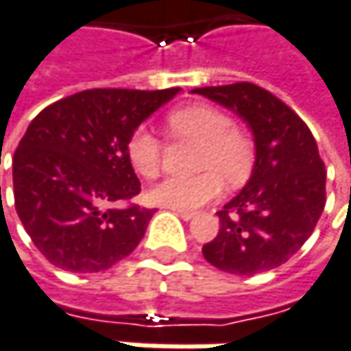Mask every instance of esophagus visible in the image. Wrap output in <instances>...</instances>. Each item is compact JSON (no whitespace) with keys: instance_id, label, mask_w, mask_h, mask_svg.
<instances>
[{"instance_id":"obj_1","label":"esophagus","mask_w":351,"mask_h":351,"mask_svg":"<svg viewBox=\"0 0 351 351\" xmlns=\"http://www.w3.org/2000/svg\"><path fill=\"white\" fill-rule=\"evenodd\" d=\"M182 220H192L194 216H196V212H188V210H173Z\"/></svg>"}]
</instances>
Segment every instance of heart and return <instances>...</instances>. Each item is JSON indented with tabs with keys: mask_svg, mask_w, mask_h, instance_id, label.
I'll use <instances>...</instances> for the list:
<instances>
[{
	"mask_svg": "<svg viewBox=\"0 0 351 351\" xmlns=\"http://www.w3.org/2000/svg\"><path fill=\"white\" fill-rule=\"evenodd\" d=\"M167 129L176 139H192L202 143L197 167L210 169L192 178H165L149 190V199L171 210H196L222 194L220 171L230 184H241L248 178L254 161L252 139L234 127L224 110L210 105H192L173 110L167 117ZM127 154L133 169L143 178H155L161 167L163 143L149 129H137Z\"/></svg>",
	"mask_w": 351,
	"mask_h": 351,
	"instance_id": "b5f03b06",
	"label": "heart"
}]
</instances>
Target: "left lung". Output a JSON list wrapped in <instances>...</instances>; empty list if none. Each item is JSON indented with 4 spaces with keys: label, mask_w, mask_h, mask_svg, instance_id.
<instances>
[{
    "label": "left lung",
    "mask_w": 351,
    "mask_h": 351,
    "mask_svg": "<svg viewBox=\"0 0 351 351\" xmlns=\"http://www.w3.org/2000/svg\"><path fill=\"white\" fill-rule=\"evenodd\" d=\"M248 125L254 165L218 212L220 230L204 258L230 275H258L287 263L311 237L326 206V165L307 125L269 90L237 82L194 88Z\"/></svg>",
    "instance_id": "obj_1"
}]
</instances>
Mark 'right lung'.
Segmentation results:
<instances>
[{
    "label": "right lung",
    "mask_w": 351,
    "mask_h": 351,
    "mask_svg": "<svg viewBox=\"0 0 351 351\" xmlns=\"http://www.w3.org/2000/svg\"><path fill=\"white\" fill-rule=\"evenodd\" d=\"M180 88H93L46 107L14 154V197L25 232L58 269L107 271L141 242L154 210L139 194L127 143Z\"/></svg>",
    "instance_id": "right-lung-1"
}]
</instances>
